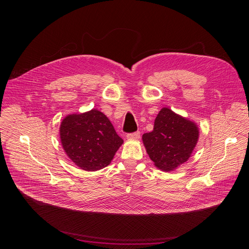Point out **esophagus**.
<instances>
[{"label":"esophagus","instance_id":"obj_1","mask_svg":"<svg viewBox=\"0 0 249 249\" xmlns=\"http://www.w3.org/2000/svg\"><path fill=\"white\" fill-rule=\"evenodd\" d=\"M127 139H133V140H139L141 137V133L139 131L134 132V133H129L127 134Z\"/></svg>","mask_w":249,"mask_h":249}]
</instances>
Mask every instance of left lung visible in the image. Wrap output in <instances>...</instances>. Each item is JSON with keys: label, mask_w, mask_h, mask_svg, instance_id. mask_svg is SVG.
Returning a JSON list of instances; mask_svg holds the SVG:
<instances>
[{"label": "left lung", "mask_w": 249, "mask_h": 249, "mask_svg": "<svg viewBox=\"0 0 249 249\" xmlns=\"http://www.w3.org/2000/svg\"><path fill=\"white\" fill-rule=\"evenodd\" d=\"M198 138L199 129L194 122L167 107L159 112L154 130L142 137L150 159L163 171H171L187 161Z\"/></svg>", "instance_id": "8db88e82"}]
</instances>
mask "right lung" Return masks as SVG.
<instances>
[{
    "mask_svg": "<svg viewBox=\"0 0 249 249\" xmlns=\"http://www.w3.org/2000/svg\"><path fill=\"white\" fill-rule=\"evenodd\" d=\"M60 139L70 160L87 171L107 166L123 144L109 119L96 109L66 116Z\"/></svg>",
    "mask_w": 249,
    "mask_h": 249,
    "instance_id": "obj_1",
    "label": "right lung"
}]
</instances>
